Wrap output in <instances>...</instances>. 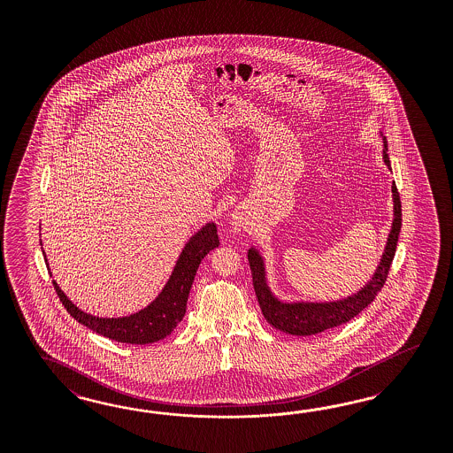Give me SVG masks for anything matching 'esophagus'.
<instances>
[{"label":"esophagus","instance_id":"obj_1","mask_svg":"<svg viewBox=\"0 0 453 453\" xmlns=\"http://www.w3.org/2000/svg\"><path fill=\"white\" fill-rule=\"evenodd\" d=\"M234 226H235V227H241V220H234Z\"/></svg>","mask_w":453,"mask_h":453}]
</instances>
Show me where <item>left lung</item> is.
Instances as JSON below:
<instances>
[{
	"label": "left lung",
	"mask_w": 453,
	"mask_h": 453,
	"mask_svg": "<svg viewBox=\"0 0 453 453\" xmlns=\"http://www.w3.org/2000/svg\"><path fill=\"white\" fill-rule=\"evenodd\" d=\"M384 139V163L390 169V159L387 154V139ZM392 197H394V220L392 229L387 237L384 254L379 262L371 280L357 290L356 294L332 302H284L277 299L267 284L265 277V264L261 252L256 247H250L247 252V259L252 273V284L261 305L262 314L265 320L286 334L292 335H314L324 330L334 329L342 326L350 319L358 316L369 303L373 302L380 288H384L387 275L390 271V264L394 261L397 249L398 233L402 227V204L398 196L395 182L392 184Z\"/></svg>",
	"instance_id": "8db88e82"
}]
</instances>
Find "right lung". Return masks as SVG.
<instances>
[{"instance_id": "add662e5", "label": "right lung", "mask_w": 453, "mask_h": 453, "mask_svg": "<svg viewBox=\"0 0 453 453\" xmlns=\"http://www.w3.org/2000/svg\"><path fill=\"white\" fill-rule=\"evenodd\" d=\"M219 246L218 227L214 222H207L197 233L186 242L179 259L169 275V280L154 301L144 309L137 311L131 316L96 317L86 314L80 307L69 301L68 296L55 284L56 294L71 316L88 329L96 332L111 341L123 343H152L165 339L178 327L179 322L186 314V305L189 290L194 282V275L201 261L207 254ZM44 261L48 265L46 254L42 250Z\"/></svg>"}]
</instances>
